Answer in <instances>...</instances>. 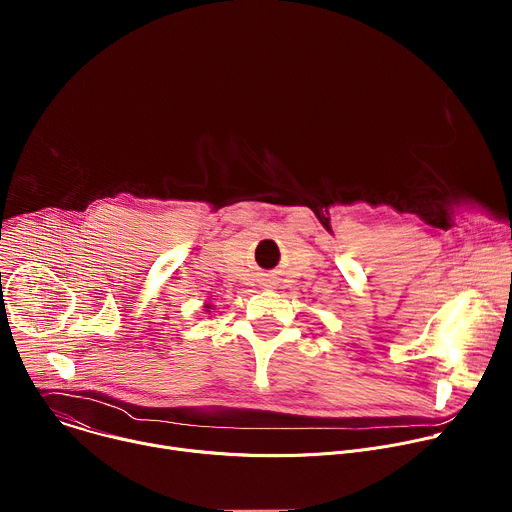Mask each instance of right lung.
I'll return each instance as SVG.
<instances>
[{"instance_id":"obj_1","label":"right lung","mask_w":512,"mask_h":512,"mask_svg":"<svg viewBox=\"0 0 512 512\" xmlns=\"http://www.w3.org/2000/svg\"><path fill=\"white\" fill-rule=\"evenodd\" d=\"M210 310H214V306H212V304H204V312L210 314Z\"/></svg>"}]
</instances>
